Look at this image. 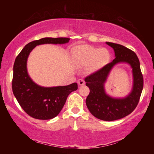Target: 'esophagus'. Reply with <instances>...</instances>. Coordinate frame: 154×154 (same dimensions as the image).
<instances>
[{
    "instance_id": "obj_1",
    "label": "esophagus",
    "mask_w": 154,
    "mask_h": 154,
    "mask_svg": "<svg viewBox=\"0 0 154 154\" xmlns=\"http://www.w3.org/2000/svg\"><path fill=\"white\" fill-rule=\"evenodd\" d=\"M78 83H79V85H83L85 84V81L82 79H79L78 80Z\"/></svg>"
}]
</instances>
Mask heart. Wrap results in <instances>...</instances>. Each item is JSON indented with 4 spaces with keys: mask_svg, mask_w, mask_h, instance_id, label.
<instances>
[{
    "mask_svg": "<svg viewBox=\"0 0 154 154\" xmlns=\"http://www.w3.org/2000/svg\"><path fill=\"white\" fill-rule=\"evenodd\" d=\"M72 56L77 64L90 65L92 71H96L107 64L111 59L108 49L88 45H79L72 49Z\"/></svg>",
    "mask_w": 154,
    "mask_h": 154,
    "instance_id": "1",
    "label": "heart"
}]
</instances>
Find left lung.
Masks as SVG:
<instances>
[{"instance_id":"left-lung-1","label":"left lung","mask_w":154,"mask_h":154,"mask_svg":"<svg viewBox=\"0 0 154 154\" xmlns=\"http://www.w3.org/2000/svg\"><path fill=\"white\" fill-rule=\"evenodd\" d=\"M113 48L116 58L102 69L85 78L90 94L85 100L88 109L96 118L104 121H114L123 118L133 111L139 102L143 88V77L139 60L131 49L117 43L106 42ZM127 62L131 66L134 73V88L124 99H113L106 94L103 83L114 65Z\"/></svg>"}]
</instances>
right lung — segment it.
<instances>
[{"label": "right lung", "instance_id": "right-lung-1", "mask_svg": "<svg viewBox=\"0 0 154 154\" xmlns=\"http://www.w3.org/2000/svg\"><path fill=\"white\" fill-rule=\"evenodd\" d=\"M69 38H43L26 45L15 58L12 79L13 93L18 103L28 116L37 119L55 118L62 110L70 93L77 90V83L66 86L41 87L28 76L27 58L30 52L41 44H64Z\"/></svg>", "mask_w": 154, "mask_h": 154}]
</instances>
